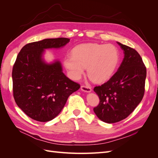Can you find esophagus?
<instances>
[{"instance_id":"34e87169","label":"esophagus","mask_w":158,"mask_h":158,"mask_svg":"<svg viewBox=\"0 0 158 158\" xmlns=\"http://www.w3.org/2000/svg\"><path fill=\"white\" fill-rule=\"evenodd\" d=\"M81 90H82L83 92L89 93L92 92V88H91L89 86H85V85H82L81 86Z\"/></svg>"}]
</instances>
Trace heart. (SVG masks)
<instances>
[{
  "label": "heart",
  "mask_w": 158,
  "mask_h": 158,
  "mask_svg": "<svg viewBox=\"0 0 158 158\" xmlns=\"http://www.w3.org/2000/svg\"><path fill=\"white\" fill-rule=\"evenodd\" d=\"M119 62V53L111 44H82L72 50V55L64 59V64L70 76L79 80L87 67L89 77L95 82H107L113 76Z\"/></svg>",
  "instance_id": "b5f03b06"
}]
</instances>
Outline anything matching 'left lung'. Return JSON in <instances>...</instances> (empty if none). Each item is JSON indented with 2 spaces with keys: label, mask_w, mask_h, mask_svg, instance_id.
<instances>
[{
  "label": "left lung",
  "mask_w": 158,
  "mask_h": 158,
  "mask_svg": "<svg viewBox=\"0 0 158 158\" xmlns=\"http://www.w3.org/2000/svg\"><path fill=\"white\" fill-rule=\"evenodd\" d=\"M124 52V59L117 71L107 82L95 87L99 103L94 111L100 120L114 123L126 118L144 94L146 68L138 52L117 42Z\"/></svg>",
  "instance_id": "1"
}]
</instances>
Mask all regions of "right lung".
Returning <instances> with one entry per match:
<instances>
[{
    "label": "right lung",
    "instance_id": "obj_1",
    "mask_svg": "<svg viewBox=\"0 0 158 158\" xmlns=\"http://www.w3.org/2000/svg\"><path fill=\"white\" fill-rule=\"evenodd\" d=\"M70 39H45L23 46L12 69L13 95L17 106L31 118L47 122L60 113L69 95L80 85L63 72L60 61L50 63L44 59L45 50L60 49Z\"/></svg>",
    "mask_w": 158,
    "mask_h": 158
}]
</instances>
